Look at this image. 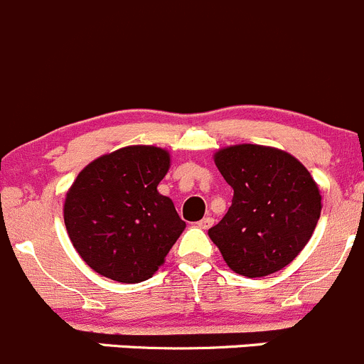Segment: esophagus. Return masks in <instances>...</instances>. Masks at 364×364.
I'll return each mask as SVG.
<instances>
[{
  "instance_id": "esophagus-1",
  "label": "esophagus",
  "mask_w": 364,
  "mask_h": 364,
  "mask_svg": "<svg viewBox=\"0 0 364 364\" xmlns=\"http://www.w3.org/2000/svg\"><path fill=\"white\" fill-rule=\"evenodd\" d=\"M213 222H215V220H213V218H211V217H204L203 220L197 222V225H199L200 229H210L211 225H213Z\"/></svg>"
}]
</instances>
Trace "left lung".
<instances>
[{
    "instance_id": "left-lung-1",
    "label": "left lung",
    "mask_w": 364,
    "mask_h": 364,
    "mask_svg": "<svg viewBox=\"0 0 364 364\" xmlns=\"http://www.w3.org/2000/svg\"><path fill=\"white\" fill-rule=\"evenodd\" d=\"M215 164L235 190L228 213L208 231L228 267L264 277L291 263L322 211L308 168L284 151L254 144L220 149Z\"/></svg>"
}]
</instances>
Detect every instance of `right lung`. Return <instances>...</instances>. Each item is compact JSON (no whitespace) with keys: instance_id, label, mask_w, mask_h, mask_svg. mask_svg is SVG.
<instances>
[{"instance_id":"add662e5","label":"right lung","mask_w":364,"mask_h":364,"mask_svg":"<svg viewBox=\"0 0 364 364\" xmlns=\"http://www.w3.org/2000/svg\"><path fill=\"white\" fill-rule=\"evenodd\" d=\"M167 151L122 147L97 158L67 192L63 220L85 263L117 283H142L164 263L185 229L174 204L156 190Z\"/></svg>"}]
</instances>
